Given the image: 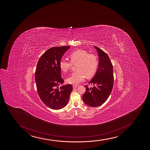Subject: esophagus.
Segmentation results:
<instances>
[{"label": "esophagus", "mask_w": 150, "mask_h": 150, "mask_svg": "<svg viewBox=\"0 0 150 150\" xmlns=\"http://www.w3.org/2000/svg\"><path fill=\"white\" fill-rule=\"evenodd\" d=\"M72 87H73V88H78V86H76V85H74V86H72Z\"/></svg>", "instance_id": "34e87169"}]
</instances>
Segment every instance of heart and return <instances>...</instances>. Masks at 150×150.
<instances>
[{"instance_id":"obj_1","label":"heart","mask_w":150,"mask_h":150,"mask_svg":"<svg viewBox=\"0 0 150 150\" xmlns=\"http://www.w3.org/2000/svg\"><path fill=\"white\" fill-rule=\"evenodd\" d=\"M71 61L62 60L59 62V67L63 72H67L70 70L72 64L77 63L76 69L71 75L67 79L69 84H79L84 81L86 76L90 78L96 72L98 64L97 57L93 54H89L86 50H78L72 52L69 55Z\"/></svg>"}]
</instances>
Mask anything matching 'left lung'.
Wrapping results in <instances>:
<instances>
[{"instance_id": "left-lung-1", "label": "left lung", "mask_w": 150, "mask_h": 150, "mask_svg": "<svg viewBox=\"0 0 150 150\" xmlns=\"http://www.w3.org/2000/svg\"><path fill=\"white\" fill-rule=\"evenodd\" d=\"M93 47L98 53V68L89 82L93 87L84 86L86 91L83 100L88 106L96 107L103 104L110 96L113 87L114 75L113 67L108 55L98 47Z\"/></svg>"}]
</instances>
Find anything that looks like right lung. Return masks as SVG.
<instances>
[{"instance_id":"add662e5","label":"right lung","mask_w":150,"mask_h":150,"mask_svg":"<svg viewBox=\"0 0 150 150\" xmlns=\"http://www.w3.org/2000/svg\"><path fill=\"white\" fill-rule=\"evenodd\" d=\"M70 46L54 47L40 57L35 72L36 88L40 98L50 109L59 110L69 102L72 86L64 83L60 74L59 62Z\"/></svg>"}]
</instances>
